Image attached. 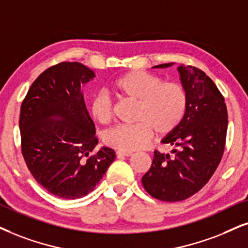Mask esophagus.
I'll use <instances>...</instances> for the list:
<instances>
[{"label":"esophagus","instance_id":"esophagus-1","mask_svg":"<svg viewBox=\"0 0 248 248\" xmlns=\"http://www.w3.org/2000/svg\"><path fill=\"white\" fill-rule=\"evenodd\" d=\"M117 155H118L119 156H130V155H133V152H129V151H120V150H119V151H117Z\"/></svg>","mask_w":248,"mask_h":248}]
</instances>
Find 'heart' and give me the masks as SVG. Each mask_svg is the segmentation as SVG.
I'll return each mask as SVG.
<instances>
[{"label":"heart","instance_id":"obj_1","mask_svg":"<svg viewBox=\"0 0 248 248\" xmlns=\"http://www.w3.org/2000/svg\"><path fill=\"white\" fill-rule=\"evenodd\" d=\"M109 88L117 96L139 101L136 124H120L104 134V142L120 151L142 149L151 140L153 130L159 135L171 133L186 117L189 97L180 82L164 81L144 71H129L112 81ZM90 114L102 124L111 121L112 103L105 93L93 97Z\"/></svg>","mask_w":248,"mask_h":248}]
</instances>
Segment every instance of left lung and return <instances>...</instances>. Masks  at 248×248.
Wrapping results in <instances>:
<instances>
[{"instance_id": "1", "label": "left lung", "mask_w": 248, "mask_h": 248, "mask_svg": "<svg viewBox=\"0 0 248 248\" xmlns=\"http://www.w3.org/2000/svg\"><path fill=\"white\" fill-rule=\"evenodd\" d=\"M173 62L155 68H166ZM189 105L176 129L162 140L177 146L173 155L155 151L151 168L142 177L144 189L162 202H181L197 193L209 181L224 152L228 111L224 97L199 68L177 67Z\"/></svg>"}]
</instances>
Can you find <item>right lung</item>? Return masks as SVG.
Here are the masks:
<instances>
[{
	"label": "right lung",
	"mask_w": 248,
	"mask_h": 248,
	"mask_svg": "<svg viewBox=\"0 0 248 248\" xmlns=\"http://www.w3.org/2000/svg\"><path fill=\"white\" fill-rule=\"evenodd\" d=\"M93 78L81 62H59L37 77L21 104L25 162L37 183L62 199L92 192L115 159L109 147L93 152L98 140L81 90Z\"/></svg>",
	"instance_id": "obj_1"
}]
</instances>
